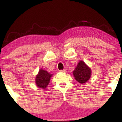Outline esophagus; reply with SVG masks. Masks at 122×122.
I'll use <instances>...</instances> for the list:
<instances>
[{"mask_svg": "<svg viewBox=\"0 0 122 122\" xmlns=\"http://www.w3.org/2000/svg\"><path fill=\"white\" fill-rule=\"evenodd\" d=\"M60 72L65 73V72H66V70H65V69H64V70H60Z\"/></svg>", "mask_w": 122, "mask_h": 122, "instance_id": "esophagus-1", "label": "esophagus"}]
</instances>
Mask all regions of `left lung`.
<instances>
[{
  "instance_id": "8db88e82",
  "label": "left lung",
  "mask_w": 122,
  "mask_h": 122,
  "mask_svg": "<svg viewBox=\"0 0 122 122\" xmlns=\"http://www.w3.org/2000/svg\"><path fill=\"white\" fill-rule=\"evenodd\" d=\"M73 73L78 82L83 84L87 81L91 77V71L83 61H80L75 71H73Z\"/></svg>"
}]
</instances>
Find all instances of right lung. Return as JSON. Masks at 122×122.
<instances>
[{"label":"right lung","mask_w":122,"mask_h":122,"mask_svg":"<svg viewBox=\"0 0 122 122\" xmlns=\"http://www.w3.org/2000/svg\"><path fill=\"white\" fill-rule=\"evenodd\" d=\"M52 75L50 74L46 71L40 69L38 74L36 76V82L38 86L42 89H45L49 83L50 77Z\"/></svg>","instance_id":"right-lung-1"}]
</instances>
